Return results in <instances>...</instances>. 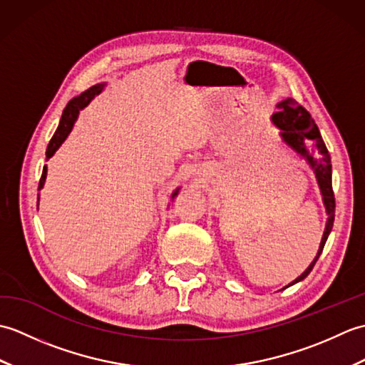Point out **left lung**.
<instances>
[{"instance_id": "1", "label": "left lung", "mask_w": 365, "mask_h": 365, "mask_svg": "<svg viewBox=\"0 0 365 365\" xmlns=\"http://www.w3.org/2000/svg\"><path fill=\"white\" fill-rule=\"evenodd\" d=\"M277 108L279 111L271 115V122L279 128V138L282 139V143L289 147L290 150L297 153L298 157L304 160L307 163V166L312 169L317 185H319L320 188L324 210H327L328 216L327 226H324V232L315 259L311 262V265L304 269V273H301V276H298L294 281L284 287V289H287V287L301 282L302 279L307 277L309 273L312 271L315 262L319 260L324 243H327V240L332 230V224H334L336 199L334 192H332L331 157L327 145L323 143L319 127H317L315 120L312 119V115L293 98H284L282 102L277 103ZM307 143L312 145L311 150L307 147Z\"/></svg>"}]
</instances>
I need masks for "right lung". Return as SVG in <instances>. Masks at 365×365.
<instances>
[{
  "instance_id": "add662e5",
  "label": "right lung",
  "mask_w": 365,
  "mask_h": 365,
  "mask_svg": "<svg viewBox=\"0 0 365 365\" xmlns=\"http://www.w3.org/2000/svg\"><path fill=\"white\" fill-rule=\"evenodd\" d=\"M105 88H106V83H98V84H96V86L89 88L88 91L81 92L78 97H73L71 102L67 103V106L64 108V111H63V115H61L59 125H58L56 131H54L53 138L50 139L48 147H46V152H45L46 160H50L53 155L56 153V150L59 149L61 145H63V143L66 141L67 136L71 135V131L73 130L75 122H76V119H78V115H80V111L84 110V108H86L98 94H102V91ZM45 180H46V165L43 166L41 182H38V191L43 188ZM178 191H180V187L175 188V191L173 192V195H170V199L174 200V197L178 195ZM37 200H38V197H37ZM37 208H38V202H37Z\"/></svg>"
}]
</instances>
